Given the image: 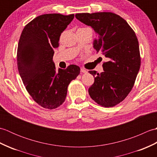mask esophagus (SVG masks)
Masks as SVG:
<instances>
[{"label": "esophagus", "instance_id": "obj_1", "mask_svg": "<svg viewBox=\"0 0 157 157\" xmlns=\"http://www.w3.org/2000/svg\"><path fill=\"white\" fill-rule=\"evenodd\" d=\"M80 71H81V73H87V71H86V70L85 69H84V68H81Z\"/></svg>", "mask_w": 157, "mask_h": 157}]
</instances>
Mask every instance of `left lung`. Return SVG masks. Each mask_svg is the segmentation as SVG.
Wrapping results in <instances>:
<instances>
[{"instance_id":"8db88e82","label":"left lung","mask_w":157,"mask_h":157,"mask_svg":"<svg viewBox=\"0 0 157 157\" xmlns=\"http://www.w3.org/2000/svg\"><path fill=\"white\" fill-rule=\"evenodd\" d=\"M75 17L94 29L93 47L108 59L102 65L103 72L88 71L94 78L89 94L98 105L112 107L123 101L134 86L141 61L138 38L128 22L115 13H78Z\"/></svg>"}]
</instances>
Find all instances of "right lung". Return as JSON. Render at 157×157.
<instances>
[{"label": "right lung", "mask_w": 157, "mask_h": 157, "mask_svg": "<svg viewBox=\"0 0 157 157\" xmlns=\"http://www.w3.org/2000/svg\"><path fill=\"white\" fill-rule=\"evenodd\" d=\"M74 14L50 13L38 16L23 28L17 48V67L25 88L32 98L45 109H54L64 102L69 83L80 68L71 65L56 71L52 61L61 33Z\"/></svg>", "instance_id": "right-lung-1"}]
</instances>
